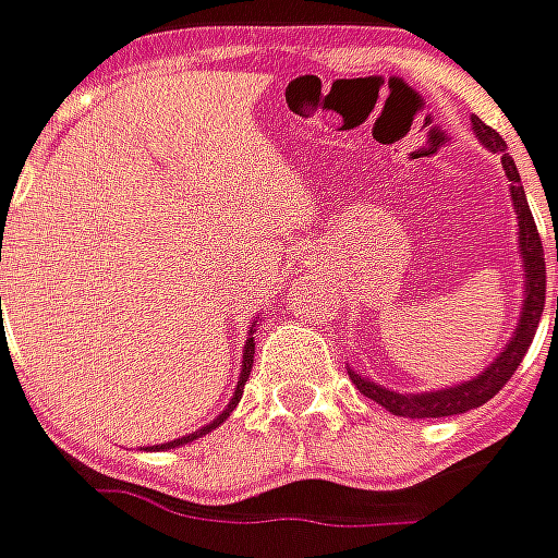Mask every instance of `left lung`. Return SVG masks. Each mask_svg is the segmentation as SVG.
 <instances>
[{"instance_id": "left-lung-1", "label": "left lung", "mask_w": 558, "mask_h": 558, "mask_svg": "<svg viewBox=\"0 0 558 558\" xmlns=\"http://www.w3.org/2000/svg\"><path fill=\"white\" fill-rule=\"evenodd\" d=\"M472 130L482 142L484 148L490 151H500L504 155V170L506 180H509V198L515 207V220H519V257H522V276H525V301H522V313H519V323L512 329V338L506 341V348L500 354L490 360V366H484L482 373L469 381L460 385H450V388H440V391H391L385 385H378L366 375L348 369L351 381L356 385V391L363 397L375 400L378 407H385L388 413L407 418H440V416H460L469 413L475 407L487 403L490 397L504 388L506 381L512 378V373L522 366V356L527 354L534 332H537V323H541V313H544V298H547V264H544V245H541V235H537V226L531 217V207H527L525 189L519 180V170L515 161L506 155V142L500 140V133H494L490 126H484L482 120L472 118ZM556 260H558V235H556ZM556 319H558V298H556Z\"/></svg>"}]
</instances>
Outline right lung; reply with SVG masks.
Returning <instances> with one entry per match:
<instances>
[{
	"mask_svg": "<svg viewBox=\"0 0 558 558\" xmlns=\"http://www.w3.org/2000/svg\"><path fill=\"white\" fill-rule=\"evenodd\" d=\"M0 260H2V235H0ZM257 326H260V316H254V323H251V329H247L245 351H242V373H239V385H235V391H232V397H229V403H226L223 413L214 418V422H207V425H202L198 432H192V435H185V438H177V440H167V444H158V447H151V450H173V447H183V444H189V440L202 438V435H207V432H214L217 425H223L226 418H229V413H232V410L239 407V400H242V391H245L247 375H251V366H254V332H257ZM145 450H148V447H145Z\"/></svg>",
	"mask_w": 558,
	"mask_h": 558,
	"instance_id": "add662e5",
	"label": "right lung"
}]
</instances>
